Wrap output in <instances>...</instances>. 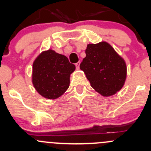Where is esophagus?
<instances>
[{
    "label": "esophagus",
    "instance_id": "esophagus-1",
    "mask_svg": "<svg viewBox=\"0 0 151 151\" xmlns=\"http://www.w3.org/2000/svg\"><path fill=\"white\" fill-rule=\"evenodd\" d=\"M80 62H77V63H75L76 68H77V69H79V68H80Z\"/></svg>",
    "mask_w": 151,
    "mask_h": 151
}]
</instances>
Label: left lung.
<instances>
[{
    "label": "left lung",
    "mask_w": 151,
    "mask_h": 151,
    "mask_svg": "<svg viewBox=\"0 0 151 151\" xmlns=\"http://www.w3.org/2000/svg\"><path fill=\"white\" fill-rule=\"evenodd\" d=\"M85 54L80 69L95 91L103 96H110L123 88L127 72L126 62L109 43L89 44Z\"/></svg>",
    "instance_id": "8db88e82"
}]
</instances>
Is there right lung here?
I'll return each instance as SVG.
<instances>
[{"label":"right lung","instance_id":"1","mask_svg":"<svg viewBox=\"0 0 151 151\" xmlns=\"http://www.w3.org/2000/svg\"><path fill=\"white\" fill-rule=\"evenodd\" d=\"M75 66L66 56L52 50L42 52L33 63L32 83L38 93L48 99H55L69 87L70 74Z\"/></svg>","mask_w":151,"mask_h":151}]
</instances>
